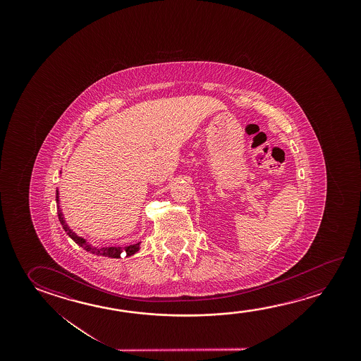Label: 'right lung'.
Wrapping results in <instances>:
<instances>
[{
  "label": "right lung",
  "instance_id": "add662e5",
  "mask_svg": "<svg viewBox=\"0 0 361 361\" xmlns=\"http://www.w3.org/2000/svg\"><path fill=\"white\" fill-rule=\"evenodd\" d=\"M56 204H58V216H59L60 224L63 225V229L66 231V234L74 242L77 243L78 245H80L82 248L85 249L89 253L102 255V257H108V258H121L122 253H126V257H130V255H133L140 250L141 242L136 243V244H130V245H127V247H94V245L89 244L84 238L79 237L74 231H71V228L66 224L63 213H61V209H60L59 191L58 190H56Z\"/></svg>",
  "mask_w": 361,
  "mask_h": 361
}]
</instances>
